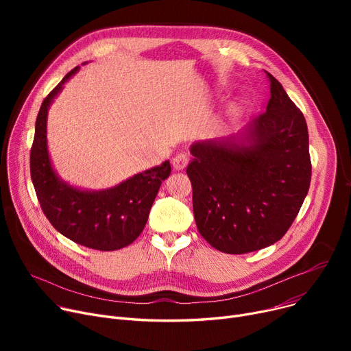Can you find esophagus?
<instances>
[{
    "label": "esophagus",
    "instance_id": "obj_1",
    "mask_svg": "<svg viewBox=\"0 0 351 351\" xmlns=\"http://www.w3.org/2000/svg\"><path fill=\"white\" fill-rule=\"evenodd\" d=\"M188 163H189V158H188V155H185V154H178V155H175L173 159H172V166H173L175 171L185 169L186 166H188Z\"/></svg>",
    "mask_w": 351,
    "mask_h": 351
}]
</instances>
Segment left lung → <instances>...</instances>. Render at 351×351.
<instances>
[{
  "instance_id": "1",
  "label": "left lung",
  "mask_w": 351,
  "mask_h": 351,
  "mask_svg": "<svg viewBox=\"0 0 351 351\" xmlns=\"http://www.w3.org/2000/svg\"><path fill=\"white\" fill-rule=\"evenodd\" d=\"M266 112L222 139L197 141L186 173L199 233L243 254L283 237L308 192L311 163L303 114L270 73Z\"/></svg>"
}]
</instances>
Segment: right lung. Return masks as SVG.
I'll return each instance as SVG.
<instances>
[{
	"instance_id": "1",
	"label": "right lung",
	"mask_w": 351,
	"mask_h": 351,
	"mask_svg": "<svg viewBox=\"0 0 351 351\" xmlns=\"http://www.w3.org/2000/svg\"><path fill=\"white\" fill-rule=\"evenodd\" d=\"M78 71L80 66L68 72L40 108L29 158L31 179L43 212L55 229L81 246L112 252L129 246L142 233L162 180L171 175V163L165 160L99 191L82 189L64 180L49 156L47 121L51 104Z\"/></svg>"
}]
</instances>
